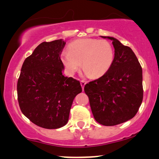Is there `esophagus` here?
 <instances>
[{"label": "esophagus", "instance_id": "1", "mask_svg": "<svg viewBox=\"0 0 159 159\" xmlns=\"http://www.w3.org/2000/svg\"><path fill=\"white\" fill-rule=\"evenodd\" d=\"M80 84H81L82 88V90H83L84 87V85H85V84H86V82L84 81V80H81V81H80Z\"/></svg>", "mask_w": 159, "mask_h": 159}]
</instances>
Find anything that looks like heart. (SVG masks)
<instances>
[{
	"mask_svg": "<svg viewBox=\"0 0 159 159\" xmlns=\"http://www.w3.org/2000/svg\"><path fill=\"white\" fill-rule=\"evenodd\" d=\"M114 59V50L109 41L95 38L77 40L69 45L68 52L61 54V60L69 75L81 66L84 74L100 77L107 72Z\"/></svg>",
	"mask_w": 159,
	"mask_h": 159,
	"instance_id": "b5f03b06",
	"label": "heart"
}]
</instances>
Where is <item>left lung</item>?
I'll use <instances>...</instances> for the list:
<instances>
[{"label": "left lung", "instance_id": "1", "mask_svg": "<svg viewBox=\"0 0 159 159\" xmlns=\"http://www.w3.org/2000/svg\"><path fill=\"white\" fill-rule=\"evenodd\" d=\"M107 38L113 40L115 50L113 64L105 75L86 84L84 90L95 121L114 126L138 113L143 98V71L129 47L116 38Z\"/></svg>", "mask_w": 159, "mask_h": 159}]
</instances>
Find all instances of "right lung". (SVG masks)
I'll return each mask as SVG.
<instances>
[{
  "label": "right lung",
  "mask_w": 159,
  "mask_h": 159,
  "mask_svg": "<svg viewBox=\"0 0 159 159\" xmlns=\"http://www.w3.org/2000/svg\"><path fill=\"white\" fill-rule=\"evenodd\" d=\"M65 44L61 39L40 43L24 61L17 82L21 112L45 129L66 125L74 98L82 92L79 80L62 74L60 56Z\"/></svg>",
  "instance_id": "1"
}]
</instances>
